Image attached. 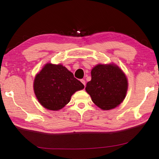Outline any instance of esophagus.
<instances>
[{
	"mask_svg": "<svg viewBox=\"0 0 159 159\" xmlns=\"http://www.w3.org/2000/svg\"><path fill=\"white\" fill-rule=\"evenodd\" d=\"M81 81V83H82L84 85V86H85V81L84 80H80Z\"/></svg>",
	"mask_w": 159,
	"mask_h": 159,
	"instance_id": "obj_1",
	"label": "esophagus"
}]
</instances>
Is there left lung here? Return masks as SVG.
<instances>
[{
    "label": "left lung",
    "mask_w": 159,
    "mask_h": 159,
    "mask_svg": "<svg viewBox=\"0 0 159 159\" xmlns=\"http://www.w3.org/2000/svg\"><path fill=\"white\" fill-rule=\"evenodd\" d=\"M85 90L93 102L103 110L116 107L125 98L128 83L125 75L114 64H98L91 72Z\"/></svg>",
    "instance_id": "1"
}]
</instances>
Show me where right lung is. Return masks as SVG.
<instances>
[{"label": "right lung", "instance_id": "1", "mask_svg": "<svg viewBox=\"0 0 159 159\" xmlns=\"http://www.w3.org/2000/svg\"><path fill=\"white\" fill-rule=\"evenodd\" d=\"M84 88V84L61 64H46L34 82L38 102L43 107L53 111L63 108L76 91Z\"/></svg>", "mask_w": 159, "mask_h": 159}]
</instances>
